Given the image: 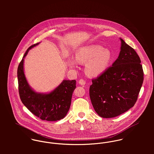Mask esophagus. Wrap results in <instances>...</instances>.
Masks as SVG:
<instances>
[{
	"label": "esophagus",
	"instance_id": "esophagus-1",
	"mask_svg": "<svg viewBox=\"0 0 154 154\" xmlns=\"http://www.w3.org/2000/svg\"><path fill=\"white\" fill-rule=\"evenodd\" d=\"M79 84L81 85H84L86 84V82L84 79H81L79 81Z\"/></svg>",
	"mask_w": 154,
	"mask_h": 154
}]
</instances>
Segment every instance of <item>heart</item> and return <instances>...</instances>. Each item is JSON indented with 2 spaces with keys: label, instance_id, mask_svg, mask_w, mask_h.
<instances>
[{
  "label": "heart",
  "instance_id": "heart-1",
  "mask_svg": "<svg viewBox=\"0 0 154 154\" xmlns=\"http://www.w3.org/2000/svg\"><path fill=\"white\" fill-rule=\"evenodd\" d=\"M75 59L79 63H86L85 70L88 75L97 76L104 72L110 65L112 54L109 49L100 45H89L79 49L75 54ZM72 66L76 63L70 60Z\"/></svg>",
  "mask_w": 154,
  "mask_h": 154
}]
</instances>
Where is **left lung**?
I'll list each match as a JSON object with an SVG mask.
<instances>
[{
    "instance_id": "8db88e82",
    "label": "left lung",
    "mask_w": 154,
    "mask_h": 154,
    "mask_svg": "<svg viewBox=\"0 0 154 154\" xmlns=\"http://www.w3.org/2000/svg\"><path fill=\"white\" fill-rule=\"evenodd\" d=\"M118 58L95 79L89 87V97L96 112L101 117L112 118L135 104L143 81L140 59L124 40Z\"/></svg>"
}]
</instances>
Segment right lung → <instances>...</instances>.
Masks as SVG:
<instances>
[{"mask_svg": "<svg viewBox=\"0 0 154 154\" xmlns=\"http://www.w3.org/2000/svg\"><path fill=\"white\" fill-rule=\"evenodd\" d=\"M39 43L31 45L24 54L17 70L18 90L23 105L43 120L57 121L63 119L70 109L71 99L76 88L75 80H64L49 94L37 93L29 86L23 72V59L28 51Z\"/></svg>", "mask_w": 154, "mask_h": 154, "instance_id": "obj_1", "label": "right lung"}]
</instances>
